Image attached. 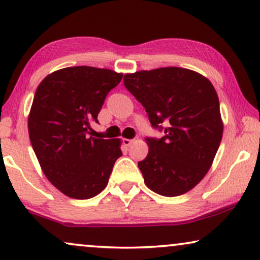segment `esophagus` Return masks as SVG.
<instances>
[{
  "mask_svg": "<svg viewBox=\"0 0 260 260\" xmlns=\"http://www.w3.org/2000/svg\"><path fill=\"white\" fill-rule=\"evenodd\" d=\"M123 143H124V145H125V147H130V145L134 143V140H127V138H124Z\"/></svg>",
  "mask_w": 260,
  "mask_h": 260,
  "instance_id": "1",
  "label": "esophagus"
}]
</instances>
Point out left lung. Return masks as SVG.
Wrapping results in <instances>:
<instances>
[{
	"label": "left lung",
	"mask_w": 260,
	"mask_h": 260,
	"mask_svg": "<svg viewBox=\"0 0 260 260\" xmlns=\"http://www.w3.org/2000/svg\"><path fill=\"white\" fill-rule=\"evenodd\" d=\"M124 86L143 105L151 126L165 133L145 138L149 152L138 162L145 184L163 197L193 189L211 168L222 137L214 86L180 67L125 74Z\"/></svg>",
	"instance_id": "8db88e82"
}]
</instances>
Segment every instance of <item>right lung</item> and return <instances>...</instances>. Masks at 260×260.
<instances>
[{
	"instance_id": "1",
	"label": "right lung",
	"mask_w": 260,
	"mask_h": 260,
	"mask_svg": "<svg viewBox=\"0 0 260 260\" xmlns=\"http://www.w3.org/2000/svg\"><path fill=\"white\" fill-rule=\"evenodd\" d=\"M123 74L90 66L66 67L48 74L35 91L28 117L31 147L53 186L78 200L106 187L120 140L91 137L106 95Z\"/></svg>"
}]
</instances>
